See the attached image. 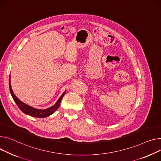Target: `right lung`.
<instances>
[{
  "label": "right lung",
  "mask_w": 161,
  "mask_h": 161,
  "mask_svg": "<svg viewBox=\"0 0 161 161\" xmlns=\"http://www.w3.org/2000/svg\"><path fill=\"white\" fill-rule=\"evenodd\" d=\"M9 87L11 95H12L14 100L15 101V102L16 103L17 105L19 107V108L20 109V111H22L26 114H28L31 116L37 117V118L48 117L54 113L58 109V108L60 105L61 101L66 92V91H65L60 96V98L58 99V100L56 102V103L53 105H52V107H50V108H49L48 109H39L34 108H33V107L25 103L22 101H20L14 94V93L12 91V86H11L10 76L9 78Z\"/></svg>",
  "instance_id": "1"
}]
</instances>
